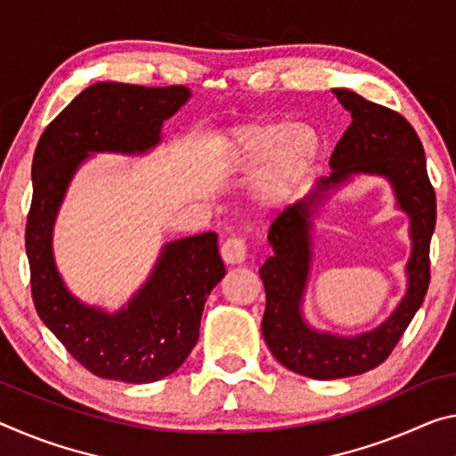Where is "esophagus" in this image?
<instances>
[{
  "mask_svg": "<svg viewBox=\"0 0 456 456\" xmlns=\"http://www.w3.org/2000/svg\"><path fill=\"white\" fill-rule=\"evenodd\" d=\"M221 257L227 265H241L248 257V248L241 237H229V240L221 245Z\"/></svg>",
  "mask_w": 456,
  "mask_h": 456,
  "instance_id": "1",
  "label": "esophagus"
}]
</instances>
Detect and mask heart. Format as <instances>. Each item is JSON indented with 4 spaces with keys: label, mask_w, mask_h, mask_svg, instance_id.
<instances>
[{
    "label": "heart",
    "mask_w": 456,
    "mask_h": 456,
    "mask_svg": "<svg viewBox=\"0 0 456 456\" xmlns=\"http://www.w3.org/2000/svg\"><path fill=\"white\" fill-rule=\"evenodd\" d=\"M225 156L233 170L257 172L256 202L273 211L292 202L306 184L319 158V140L306 126L284 121L248 124L229 134Z\"/></svg>",
    "instance_id": "b5f03b06"
}]
</instances>
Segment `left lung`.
<instances>
[{"label":"left lung","mask_w":456,"mask_h":456,"mask_svg":"<svg viewBox=\"0 0 456 456\" xmlns=\"http://www.w3.org/2000/svg\"><path fill=\"white\" fill-rule=\"evenodd\" d=\"M351 113V126L330 156V176H322L306 199L288 207L272 223L267 241L273 254L259 267L265 288L262 332L267 349L286 370L313 379H341L373 370L389 357L422 306L430 284V240L436 225V197L418 134L400 113L349 89H332ZM357 175L386 177L396 206L409 215L412 249L407 294L395 313L371 331L353 338L310 328L304 298L312 269L314 219L332 191Z\"/></svg>","instance_id":"1"}]
</instances>
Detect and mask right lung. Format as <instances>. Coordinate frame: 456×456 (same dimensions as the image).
Returning a JSON list of instances; mask_svg holds the SVG:
<instances>
[{
	"label": "right lung",
	"mask_w": 456,
	"mask_h": 456,
	"mask_svg": "<svg viewBox=\"0 0 456 456\" xmlns=\"http://www.w3.org/2000/svg\"><path fill=\"white\" fill-rule=\"evenodd\" d=\"M191 97L183 85L95 83L64 107L36 146L26 223L34 306L97 378L151 384L175 373L199 341L202 308L225 265L211 231L166 243L140 290L110 313L78 300L64 284L53 251L56 215L72 176L93 154H148L162 142L164 121Z\"/></svg>",
	"instance_id": "add662e5"
}]
</instances>
